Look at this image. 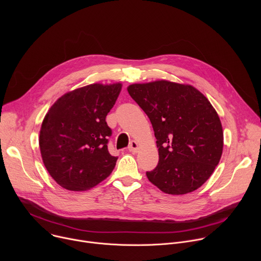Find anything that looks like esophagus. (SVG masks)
<instances>
[{"label":"esophagus","mask_w":261,"mask_h":261,"mask_svg":"<svg viewBox=\"0 0 261 261\" xmlns=\"http://www.w3.org/2000/svg\"><path fill=\"white\" fill-rule=\"evenodd\" d=\"M129 151L132 152V153H136L138 151V143L134 140H132L130 142V145H129Z\"/></svg>","instance_id":"1"}]
</instances>
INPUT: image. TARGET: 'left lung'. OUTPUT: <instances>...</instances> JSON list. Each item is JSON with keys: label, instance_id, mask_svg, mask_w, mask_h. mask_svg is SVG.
Here are the masks:
<instances>
[{"label": "left lung", "instance_id": "1", "mask_svg": "<svg viewBox=\"0 0 261 261\" xmlns=\"http://www.w3.org/2000/svg\"><path fill=\"white\" fill-rule=\"evenodd\" d=\"M131 98L150 119L159 152L152 184L167 194L190 193L214 172L223 151L220 119L195 88L166 81L128 87Z\"/></svg>", "mask_w": 261, "mask_h": 261}]
</instances>
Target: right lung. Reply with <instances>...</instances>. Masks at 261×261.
I'll return each mask as SVG.
<instances>
[{
    "label": "right lung",
    "mask_w": 261,
    "mask_h": 261,
    "mask_svg": "<svg viewBox=\"0 0 261 261\" xmlns=\"http://www.w3.org/2000/svg\"><path fill=\"white\" fill-rule=\"evenodd\" d=\"M122 85H90L62 96L46 114L39 137L43 163L63 188L85 191L105 179L118 157L108 152L105 118Z\"/></svg>",
    "instance_id": "right-lung-1"
}]
</instances>
